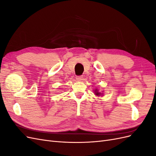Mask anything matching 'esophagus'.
<instances>
[{"mask_svg": "<svg viewBox=\"0 0 156 156\" xmlns=\"http://www.w3.org/2000/svg\"><path fill=\"white\" fill-rule=\"evenodd\" d=\"M83 79V75H78V76H76V80L77 81H81Z\"/></svg>", "mask_w": 156, "mask_h": 156, "instance_id": "34e87169", "label": "esophagus"}]
</instances>
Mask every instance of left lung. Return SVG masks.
Returning <instances> with one entry per match:
<instances>
[{
	"instance_id": "left-lung-1",
	"label": "left lung",
	"mask_w": 156,
	"mask_h": 156,
	"mask_svg": "<svg viewBox=\"0 0 156 156\" xmlns=\"http://www.w3.org/2000/svg\"><path fill=\"white\" fill-rule=\"evenodd\" d=\"M95 94L96 95H97V96H100V94H101V93H100V92H98V90L96 89V90H95Z\"/></svg>"
}]
</instances>
